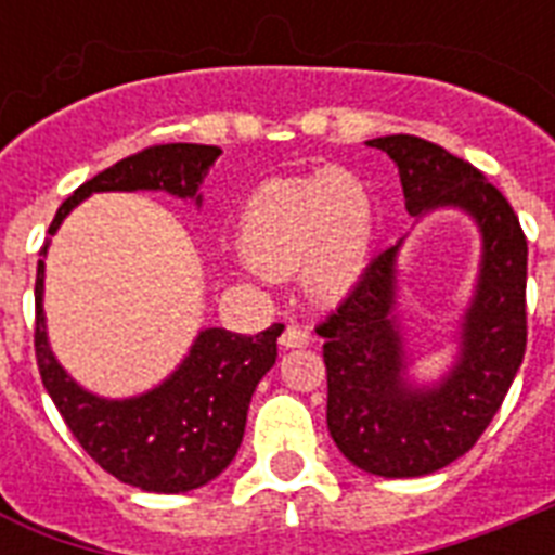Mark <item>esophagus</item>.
Here are the masks:
<instances>
[{
    "label": "esophagus",
    "instance_id": "obj_1",
    "mask_svg": "<svg viewBox=\"0 0 555 555\" xmlns=\"http://www.w3.org/2000/svg\"><path fill=\"white\" fill-rule=\"evenodd\" d=\"M279 343L285 348H308L313 343V334L308 328H302V325H287V328L282 331Z\"/></svg>",
    "mask_w": 555,
    "mask_h": 555
}]
</instances>
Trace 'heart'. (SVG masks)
Masks as SVG:
<instances>
[{"label": "heart", "mask_w": 555, "mask_h": 555, "mask_svg": "<svg viewBox=\"0 0 555 555\" xmlns=\"http://www.w3.org/2000/svg\"><path fill=\"white\" fill-rule=\"evenodd\" d=\"M374 201L346 169L270 178L238 216V247L250 268L285 276L299 268L302 287L320 302L354 291L369 268Z\"/></svg>", "instance_id": "heart-1"}]
</instances>
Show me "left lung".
<instances>
[{"instance_id":"8db88e82","label":"left lung","mask_w":555,"mask_h":555,"mask_svg":"<svg viewBox=\"0 0 555 555\" xmlns=\"http://www.w3.org/2000/svg\"><path fill=\"white\" fill-rule=\"evenodd\" d=\"M397 164L409 216L457 207L481 230V273L457 363L438 386H412L395 317L397 250L371 259L354 291L317 325L325 339L328 431L363 473L421 478L469 452L513 386L527 348V238L509 201L438 143L374 138Z\"/></svg>"}]
</instances>
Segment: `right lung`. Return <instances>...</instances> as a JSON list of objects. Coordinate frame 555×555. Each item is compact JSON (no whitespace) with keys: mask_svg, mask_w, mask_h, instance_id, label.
Masks as SVG:
<instances>
[{"mask_svg":"<svg viewBox=\"0 0 555 555\" xmlns=\"http://www.w3.org/2000/svg\"><path fill=\"white\" fill-rule=\"evenodd\" d=\"M221 155L218 146L158 143L117 160L115 167L74 190L60 204L48 235L91 192L164 190L195 198L207 169ZM48 242L42 247V256ZM46 261L37 264V328L34 351L42 386L86 452L117 481L146 492H190L221 475L244 438L250 397L276 363V339L285 325H270L256 337L224 328L201 331L190 354L160 386L129 400H106L80 388L54 360L42 313Z\"/></svg>","mask_w":555,"mask_h":555,"instance_id":"add662e5","label":"right lung"}]
</instances>
